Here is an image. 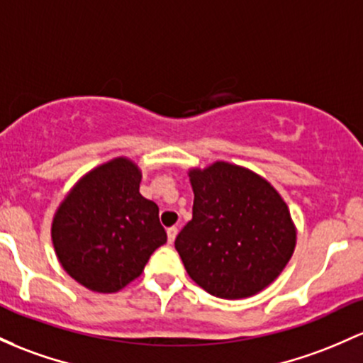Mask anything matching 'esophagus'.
<instances>
[{
    "instance_id": "obj_1",
    "label": "esophagus",
    "mask_w": 363,
    "mask_h": 363,
    "mask_svg": "<svg viewBox=\"0 0 363 363\" xmlns=\"http://www.w3.org/2000/svg\"><path fill=\"white\" fill-rule=\"evenodd\" d=\"M175 236H177V227H169V229H167V240H169L170 245L174 242Z\"/></svg>"
}]
</instances>
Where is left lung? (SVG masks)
<instances>
[{
	"instance_id": "left-lung-1",
	"label": "left lung",
	"mask_w": 363,
	"mask_h": 363,
	"mask_svg": "<svg viewBox=\"0 0 363 363\" xmlns=\"http://www.w3.org/2000/svg\"><path fill=\"white\" fill-rule=\"evenodd\" d=\"M193 218L175 250L200 288L224 300L265 289L288 265L296 227L288 205L262 175L229 162L189 169Z\"/></svg>"
}]
</instances>
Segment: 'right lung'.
<instances>
[{
	"mask_svg": "<svg viewBox=\"0 0 363 363\" xmlns=\"http://www.w3.org/2000/svg\"><path fill=\"white\" fill-rule=\"evenodd\" d=\"M141 177L133 160L113 158L82 175L55 212L60 265L91 291H121L167 242L157 203L139 193Z\"/></svg>",
	"mask_w": 363,
	"mask_h": 363,
	"instance_id": "obj_1",
	"label": "right lung"
}]
</instances>
